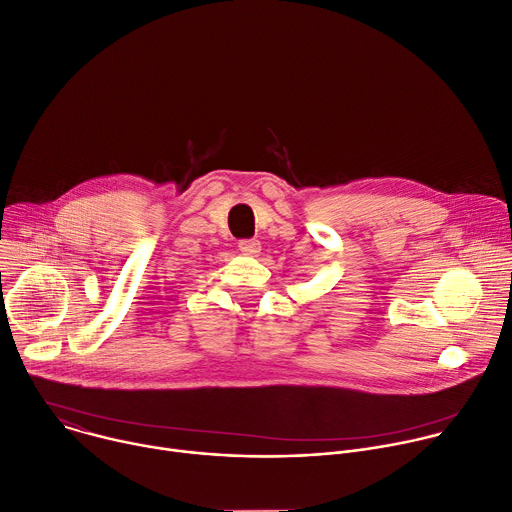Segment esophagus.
<instances>
[{
  "instance_id": "obj_1",
  "label": "esophagus",
  "mask_w": 512,
  "mask_h": 512,
  "mask_svg": "<svg viewBox=\"0 0 512 512\" xmlns=\"http://www.w3.org/2000/svg\"><path fill=\"white\" fill-rule=\"evenodd\" d=\"M238 248H240V252H244V254H248V256H254V254L260 252V242H258L256 238H252V240H240V242H238Z\"/></svg>"
}]
</instances>
